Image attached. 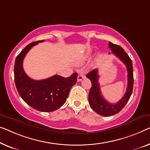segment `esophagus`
I'll return each mask as SVG.
<instances>
[{
	"label": "esophagus",
	"mask_w": 150,
	"mask_h": 150,
	"mask_svg": "<svg viewBox=\"0 0 150 150\" xmlns=\"http://www.w3.org/2000/svg\"><path fill=\"white\" fill-rule=\"evenodd\" d=\"M85 78H86V76L82 73H80L77 77V81H81L83 79H85Z\"/></svg>",
	"instance_id": "1"
}]
</instances>
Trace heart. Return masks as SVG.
Listing matches in <instances>:
<instances>
[{
	"label": "heart",
	"instance_id": "b5f03b06",
	"mask_svg": "<svg viewBox=\"0 0 150 150\" xmlns=\"http://www.w3.org/2000/svg\"><path fill=\"white\" fill-rule=\"evenodd\" d=\"M89 59V53L85 54L83 55L81 57H80L79 59H77V61H76L75 63L77 64H81Z\"/></svg>",
	"mask_w": 150,
	"mask_h": 150
}]
</instances>
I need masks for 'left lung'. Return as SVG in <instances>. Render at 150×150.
Instances as JSON below:
<instances>
[{"mask_svg":"<svg viewBox=\"0 0 150 150\" xmlns=\"http://www.w3.org/2000/svg\"><path fill=\"white\" fill-rule=\"evenodd\" d=\"M108 44V46L112 50V52L115 54V55L117 56L127 67L128 83L126 93H125L124 96L117 103L111 104L104 99L100 91V84L98 83L99 75L98 73V69H93L87 74L86 77L90 79L91 82V88L89 91L88 98L89 106L98 115L104 117H110L119 112L129 101L133 88L132 61L122 47L112 44L110 42Z\"/></svg>","mask_w":150,"mask_h":150,"instance_id":"8db88e82","label":"left lung"}]
</instances>
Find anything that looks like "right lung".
<instances>
[{"label": "right lung", "instance_id": "1", "mask_svg": "<svg viewBox=\"0 0 150 150\" xmlns=\"http://www.w3.org/2000/svg\"><path fill=\"white\" fill-rule=\"evenodd\" d=\"M28 44L17 56L15 62V83L18 93L29 106L41 112L57 110L65 103L71 88L77 82V73L69 77L55 75L43 80H34L26 75L23 61L28 51L39 42Z\"/></svg>", "mask_w": 150, "mask_h": 150}]
</instances>
